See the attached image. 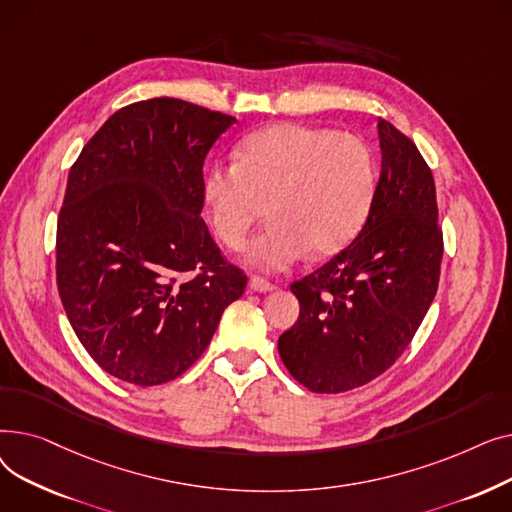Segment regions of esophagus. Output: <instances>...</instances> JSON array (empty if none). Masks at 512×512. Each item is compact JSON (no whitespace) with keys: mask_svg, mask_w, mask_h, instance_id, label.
Here are the masks:
<instances>
[{"mask_svg":"<svg viewBox=\"0 0 512 512\" xmlns=\"http://www.w3.org/2000/svg\"><path fill=\"white\" fill-rule=\"evenodd\" d=\"M249 288H251L253 292H272V290H274V284L263 280L261 276H251V278H249Z\"/></svg>","mask_w":512,"mask_h":512,"instance_id":"34e87169","label":"esophagus"}]
</instances>
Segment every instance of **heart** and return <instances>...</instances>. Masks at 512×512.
Returning <instances> with one entry per match:
<instances>
[{"label":"heart","instance_id":"1","mask_svg":"<svg viewBox=\"0 0 512 512\" xmlns=\"http://www.w3.org/2000/svg\"><path fill=\"white\" fill-rule=\"evenodd\" d=\"M375 191V159L351 132L274 124L242 141L234 164H213L203 178L211 226L232 251L247 245L265 213L270 226L245 261L280 272L303 259L340 251L363 226Z\"/></svg>","mask_w":512,"mask_h":512}]
</instances>
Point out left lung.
Here are the masks:
<instances>
[{
  "instance_id": "8db88e82",
  "label": "left lung",
  "mask_w": 512,
  "mask_h": 512,
  "mask_svg": "<svg viewBox=\"0 0 512 512\" xmlns=\"http://www.w3.org/2000/svg\"><path fill=\"white\" fill-rule=\"evenodd\" d=\"M378 134L382 168L361 232L290 286L301 315L278 351L319 394L359 388L394 365L438 290L444 247L432 170L390 122L380 118Z\"/></svg>"
}]
</instances>
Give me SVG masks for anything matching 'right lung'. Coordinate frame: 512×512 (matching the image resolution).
I'll list each match as a JSON object with an SVG mask.
<instances>
[{
	"label": "right lung",
	"mask_w": 512,
	"mask_h": 512,
	"mask_svg": "<svg viewBox=\"0 0 512 512\" xmlns=\"http://www.w3.org/2000/svg\"><path fill=\"white\" fill-rule=\"evenodd\" d=\"M236 118L174 97L122 107L68 174L58 290L93 361L134 386L166 384L211 342L247 276L201 220L203 161Z\"/></svg>",
	"instance_id": "right-lung-1"
}]
</instances>
